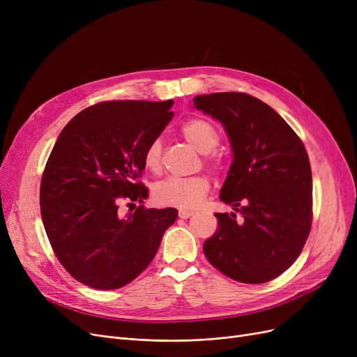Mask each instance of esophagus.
<instances>
[{"label":"esophagus","mask_w":357,"mask_h":357,"mask_svg":"<svg viewBox=\"0 0 357 357\" xmlns=\"http://www.w3.org/2000/svg\"><path fill=\"white\" fill-rule=\"evenodd\" d=\"M192 214H194L192 211H186V210H179V213H178L179 218H183V220H186V218H190V217H191Z\"/></svg>","instance_id":"1"}]
</instances>
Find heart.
Masks as SVG:
<instances>
[{"label":"heart","instance_id":"obj_1","mask_svg":"<svg viewBox=\"0 0 357 357\" xmlns=\"http://www.w3.org/2000/svg\"><path fill=\"white\" fill-rule=\"evenodd\" d=\"M182 137L202 155V162L211 172L221 174L227 167V160L215 152L221 136L218 128L205 119H192L181 127ZM163 146L160 139L150 142L144 150L143 162L150 172H159L162 167ZM210 191V181L202 176L166 178L153 186V198L163 207L194 210L202 204Z\"/></svg>","mask_w":357,"mask_h":357}]
</instances>
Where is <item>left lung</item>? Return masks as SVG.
Returning a JSON list of instances; mask_svg holds the SVG:
<instances>
[{
  "label": "left lung",
  "instance_id": "8db88e82",
  "mask_svg": "<svg viewBox=\"0 0 357 357\" xmlns=\"http://www.w3.org/2000/svg\"><path fill=\"white\" fill-rule=\"evenodd\" d=\"M226 127L234 159L221 201L241 214L217 213L204 243L210 264L243 284H265L301 255L312 222V176L304 143L264 101L243 92L194 98Z\"/></svg>",
  "mask_w": 357,
  "mask_h": 357
}]
</instances>
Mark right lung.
<instances>
[{
	"mask_svg": "<svg viewBox=\"0 0 357 357\" xmlns=\"http://www.w3.org/2000/svg\"><path fill=\"white\" fill-rule=\"evenodd\" d=\"M174 101H102L75 116L46 162L40 211L50 246L72 278L93 289H119L153 260L175 208L118 211L147 198L137 181L147 144L174 117ZM135 209V205H134Z\"/></svg>",
	"mask_w": 357,
	"mask_h": 357,
	"instance_id": "1",
	"label": "right lung"
}]
</instances>
